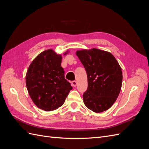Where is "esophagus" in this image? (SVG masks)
Instances as JSON below:
<instances>
[{
  "mask_svg": "<svg viewBox=\"0 0 149 149\" xmlns=\"http://www.w3.org/2000/svg\"><path fill=\"white\" fill-rule=\"evenodd\" d=\"M71 85L74 87L76 86V85H77V81H71Z\"/></svg>",
  "mask_w": 149,
  "mask_h": 149,
  "instance_id": "obj_1",
  "label": "esophagus"
}]
</instances>
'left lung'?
<instances>
[{
  "instance_id": "left-lung-1",
  "label": "left lung",
  "mask_w": 149,
  "mask_h": 149,
  "mask_svg": "<svg viewBox=\"0 0 149 149\" xmlns=\"http://www.w3.org/2000/svg\"><path fill=\"white\" fill-rule=\"evenodd\" d=\"M76 53L88 76V89L83 95L85 106L97 113L109 109L118 98L123 83L119 63L111 53L100 49Z\"/></svg>"
}]
</instances>
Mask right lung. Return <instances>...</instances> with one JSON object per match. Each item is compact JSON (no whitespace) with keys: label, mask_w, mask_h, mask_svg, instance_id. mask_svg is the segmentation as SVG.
Listing matches in <instances>:
<instances>
[{"label":"right lung","mask_w":149,"mask_h":149,"mask_svg":"<svg viewBox=\"0 0 149 149\" xmlns=\"http://www.w3.org/2000/svg\"><path fill=\"white\" fill-rule=\"evenodd\" d=\"M61 59V55L52 49H47L35 58L26 72V86L31 100L45 111L61 107L73 89L65 78Z\"/></svg>","instance_id":"add662e5"}]
</instances>
